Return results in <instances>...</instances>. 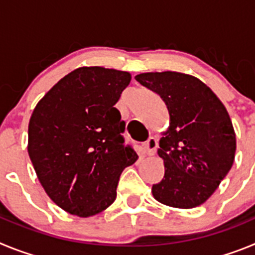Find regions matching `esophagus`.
<instances>
[{"instance_id": "obj_1", "label": "esophagus", "mask_w": 255, "mask_h": 255, "mask_svg": "<svg viewBox=\"0 0 255 255\" xmlns=\"http://www.w3.org/2000/svg\"><path fill=\"white\" fill-rule=\"evenodd\" d=\"M155 148H157V139L153 138V136L148 138V140L143 144L144 153L148 155H152L154 153Z\"/></svg>"}]
</instances>
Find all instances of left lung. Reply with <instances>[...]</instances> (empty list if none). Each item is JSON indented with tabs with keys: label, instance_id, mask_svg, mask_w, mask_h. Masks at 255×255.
I'll use <instances>...</instances> for the list:
<instances>
[{
	"label": "left lung",
	"instance_id": "left-lung-1",
	"mask_svg": "<svg viewBox=\"0 0 255 255\" xmlns=\"http://www.w3.org/2000/svg\"><path fill=\"white\" fill-rule=\"evenodd\" d=\"M135 79L166 103L170 126L159 139L164 176L152 186L159 203L189 209L203 204L231 170L236 135L226 107L202 80L176 71Z\"/></svg>",
	"mask_w": 255,
	"mask_h": 255
}]
</instances>
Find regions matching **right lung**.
I'll use <instances>...</instances> for the list:
<instances>
[{
	"mask_svg": "<svg viewBox=\"0 0 255 255\" xmlns=\"http://www.w3.org/2000/svg\"><path fill=\"white\" fill-rule=\"evenodd\" d=\"M130 80L128 71L79 67L56 83L31 114L30 161L47 195L70 215L91 217L108 208L121 172L138 159L124 144L125 123L114 107Z\"/></svg>",
	"mask_w": 255,
	"mask_h": 255,
	"instance_id": "add662e5",
	"label": "right lung"
}]
</instances>
